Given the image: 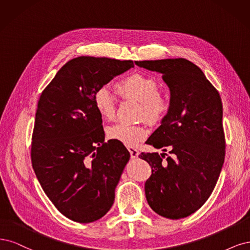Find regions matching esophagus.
<instances>
[{"instance_id":"34e87169","label":"esophagus","mask_w":250,"mask_h":250,"mask_svg":"<svg viewBox=\"0 0 250 250\" xmlns=\"http://www.w3.org/2000/svg\"><path fill=\"white\" fill-rule=\"evenodd\" d=\"M127 149H128V151H130V155H131V158H132V159L138 158L139 152H138V150H137L136 148H134V147H128Z\"/></svg>"}]
</instances>
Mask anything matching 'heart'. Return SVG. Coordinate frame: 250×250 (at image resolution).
Segmentation results:
<instances>
[{
	"label": "heart",
	"instance_id": "1",
	"mask_svg": "<svg viewBox=\"0 0 250 250\" xmlns=\"http://www.w3.org/2000/svg\"><path fill=\"white\" fill-rule=\"evenodd\" d=\"M158 83L154 78L134 72L125 77L115 85L116 92L124 99L140 103L139 117H144L151 125H158L166 117L170 109V101L165 93L158 91ZM93 104L100 116L112 120L115 116V103L106 88L94 93ZM144 125H128L116 124L107 128V136L125 146H135L147 137Z\"/></svg>",
	"mask_w": 250,
	"mask_h": 250
}]
</instances>
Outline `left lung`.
<instances>
[{
  "instance_id": "8db88e82",
  "label": "left lung",
  "mask_w": 250,
  "mask_h": 250,
  "mask_svg": "<svg viewBox=\"0 0 250 250\" xmlns=\"http://www.w3.org/2000/svg\"><path fill=\"white\" fill-rule=\"evenodd\" d=\"M162 74L170 90V109L146 143L163 152L139 156L151 166L146 182L149 207L169 219L185 218L210 197L225 156L222 102L194 63L184 58L135 61ZM168 149L173 156L165 160Z\"/></svg>"
}]
</instances>
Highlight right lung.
I'll use <instances>...</instances> for the list:
<instances>
[{
    "mask_svg": "<svg viewBox=\"0 0 250 250\" xmlns=\"http://www.w3.org/2000/svg\"><path fill=\"white\" fill-rule=\"evenodd\" d=\"M131 60L81 56L58 70L42 91L32 135V166L45 194L70 220L89 223L110 210L130 152L104 142L93 96Z\"/></svg>",
    "mask_w": 250,
    "mask_h": 250,
    "instance_id": "1",
    "label": "right lung"
}]
</instances>
